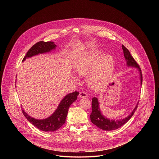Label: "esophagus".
<instances>
[{"label": "esophagus", "mask_w": 159, "mask_h": 159, "mask_svg": "<svg viewBox=\"0 0 159 159\" xmlns=\"http://www.w3.org/2000/svg\"><path fill=\"white\" fill-rule=\"evenodd\" d=\"M88 97V94L86 92H81L80 93V95H79V97L80 98H85V97Z\"/></svg>", "instance_id": "esophagus-1"}]
</instances>
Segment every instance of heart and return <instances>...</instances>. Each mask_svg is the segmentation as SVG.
<instances>
[{
	"label": "heart",
	"instance_id": "1",
	"mask_svg": "<svg viewBox=\"0 0 159 159\" xmlns=\"http://www.w3.org/2000/svg\"><path fill=\"white\" fill-rule=\"evenodd\" d=\"M101 56L102 52L100 51L91 52L82 59L76 67V71L80 76H84L89 74L88 83L95 89H99L107 84L114 72L115 61L113 56L110 54H106L99 60Z\"/></svg>",
	"mask_w": 159,
	"mask_h": 159
}]
</instances>
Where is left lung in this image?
<instances>
[{"mask_svg":"<svg viewBox=\"0 0 159 159\" xmlns=\"http://www.w3.org/2000/svg\"><path fill=\"white\" fill-rule=\"evenodd\" d=\"M122 49L124 55L125 59L127 62V66L128 67H132L137 68L138 71L139 73V78L141 80V86L142 84L143 81V77H142V73L141 68H139V66L136 63V61L134 59V57L130 54V52L124 46L122 45ZM138 102L136 103V105L132 113L124 119H119V120H110V119H108L103 116L100 109L99 107V102L98 100V98L96 97H93L92 100V113L90 115L91 122L95 125L97 127H98L99 129H102L103 130L106 131H110L117 129L122 127L123 125H124L126 122H128V120L132 117L135 111H136V108L138 107Z\"/></svg>","mask_w":159,"mask_h":159,"instance_id":"8db88e82","label":"left lung"}]
</instances>
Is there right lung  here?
I'll use <instances>...</instances> for the list:
<instances>
[{
  "label": "right lung",
  "mask_w": 159,
  "mask_h": 159,
  "mask_svg": "<svg viewBox=\"0 0 159 159\" xmlns=\"http://www.w3.org/2000/svg\"><path fill=\"white\" fill-rule=\"evenodd\" d=\"M56 45L52 42H39L32 46L23 58L24 61L27 58L39 54H43L55 49ZM78 92H74L66 95L60 102L58 107L52 115L43 119H36L26 113L23 109L24 116L35 127L44 132H54L58 130L66 122L70 106L77 99Z\"/></svg>",
  "instance_id": "obj_1"
}]
</instances>
